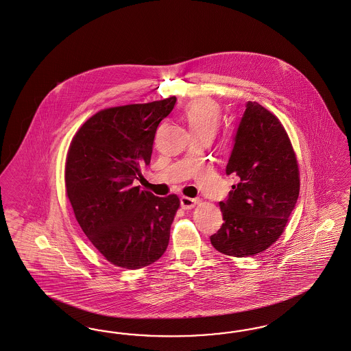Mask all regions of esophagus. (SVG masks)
Segmentation results:
<instances>
[{"label": "esophagus", "mask_w": 351, "mask_h": 351, "mask_svg": "<svg viewBox=\"0 0 351 351\" xmlns=\"http://www.w3.org/2000/svg\"><path fill=\"white\" fill-rule=\"evenodd\" d=\"M198 204H199V199H197V198H189V197H182L180 198V205H182L184 210H191Z\"/></svg>", "instance_id": "esophagus-1"}]
</instances>
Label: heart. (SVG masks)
<instances>
[{
    "mask_svg": "<svg viewBox=\"0 0 351 351\" xmlns=\"http://www.w3.org/2000/svg\"><path fill=\"white\" fill-rule=\"evenodd\" d=\"M184 118L192 133L215 132L220 121V106L208 97L192 99L184 109Z\"/></svg>",
    "mask_w": 351,
    "mask_h": 351,
    "instance_id": "heart-1",
    "label": "heart"
}]
</instances>
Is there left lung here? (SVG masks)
Segmentation results:
<instances>
[{
	"instance_id": "obj_1",
	"label": "left lung",
	"mask_w": 351,
	"mask_h": 351,
	"mask_svg": "<svg viewBox=\"0 0 351 351\" xmlns=\"http://www.w3.org/2000/svg\"><path fill=\"white\" fill-rule=\"evenodd\" d=\"M226 173L239 184L219 202L224 223L211 243L230 256L262 253L285 230L300 194V171L282 124L256 102L246 104Z\"/></svg>"
}]
</instances>
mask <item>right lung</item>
I'll use <instances>...</instances> for the list:
<instances>
[{"mask_svg": "<svg viewBox=\"0 0 351 351\" xmlns=\"http://www.w3.org/2000/svg\"><path fill=\"white\" fill-rule=\"evenodd\" d=\"M176 97L101 110L73 136L64 182L75 218L110 263L137 269L166 252L180 199L133 186Z\"/></svg>", "mask_w": 351, "mask_h": 351, "instance_id": "obj_1", "label": "right lung"}]
</instances>
